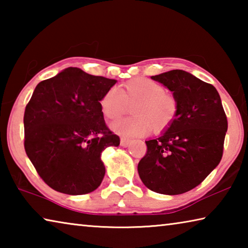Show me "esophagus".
<instances>
[{
    "instance_id": "esophagus-1",
    "label": "esophagus",
    "mask_w": 248,
    "mask_h": 248,
    "mask_svg": "<svg viewBox=\"0 0 248 248\" xmlns=\"http://www.w3.org/2000/svg\"><path fill=\"white\" fill-rule=\"evenodd\" d=\"M130 142H131V140L129 139H125V138H121L120 140V144L123 146H128L130 144Z\"/></svg>"
}]
</instances>
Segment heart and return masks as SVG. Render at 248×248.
<instances>
[{
    "instance_id": "heart-1",
    "label": "heart",
    "mask_w": 248,
    "mask_h": 248,
    "mask_svg": "<svg viewBox=\"0 0 248 248\" xmlns=\"http://www.w3.org/2000/svg\"><path fill=\"white\" fill-rule=\"evenodd\" d=\"M100 109L108 120H116L133 106L134 117L111 124V129L124 138L142 136L152 128L162 131L174 123L178 112V100L165 92L162 84L148 78H134L123 84L120 91L109 89L100 98Z\"/></svg>"
}]
</instances>
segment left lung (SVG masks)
Listing matches in <instances>:
<instances>
[{
  "instance_id": "1",
  "label": "left lung",
  "mask_w": 248,
  "mask_h": 248,
  "mask_svg": "<svg viewBox=\"0 0 248 248\" xmlns=\"http://www.w3.org/2000/svg\"><path fill=\"white\" fill-rule=\"evenodd\" d=\"M178 100L177 116L156 139L145 141L138 164L150 190L163 195L187 192L203 182L223 155L228 119L220 95L211 84L183 70L152 77Z\"/></svg>"
}]
</instances>
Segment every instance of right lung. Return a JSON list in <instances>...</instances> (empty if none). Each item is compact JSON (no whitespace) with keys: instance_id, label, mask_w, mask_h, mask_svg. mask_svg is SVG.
Masks as SVG:
<instances>
[{"instance_id":"1","label":"right lung","mask_w":248,"mask_h":248,"mask_svg":"<svg viewBox=\"0 0 248 248\" xmlns=\"http://www.w3.org/2000/svg\"><path fill=\"white\" fill-rule=\"evenodd\" d=\"M116 82L68 68L36 86L25 108L24 146L50 188L85 195L102 183L100 155L120 139L107 127L99 102Z\"/></svg>"}]
</instances>
